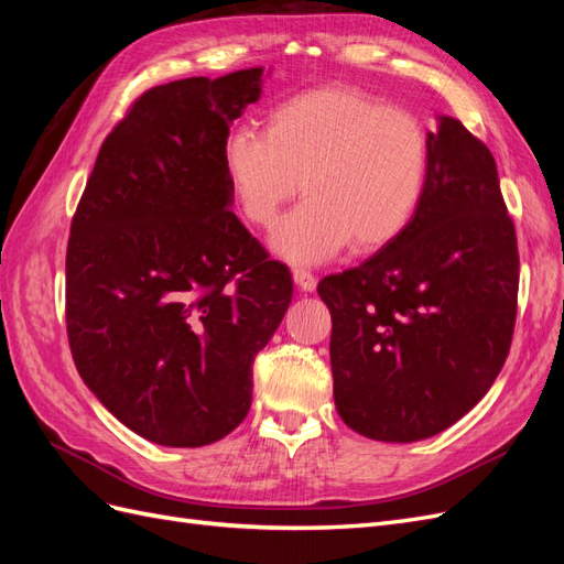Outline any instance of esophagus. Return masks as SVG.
Instances as JSON below:
<instances>
[{
	"label": "esophagus",
	"mask_w": 564,
	"mask_h": 564,
	"mask_svg": "<svg viewBox=\"0 0 564 564\" xmlns=\"http://www.w3.org/2000/svg\"><path fill=\"white\" fill-rule=\"evenodd\" d=\"M292 275H294V282L299 284L301 292H313V289L317 286V280H315V275H313L311 270H305V268H294V270H292Z\"/></svg>",
	"instance_id": "1"
}]
</instances>
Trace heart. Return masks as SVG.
<instances>
[{
	"mask_svg": "<svg viewBox=\"0 0 564 564\" xmlns=\"http://www.w3.org/2000/svg\"><path fill=\"white\" fill-rule=\"evenodd\" d=\"M230 191L251 226L270 230L289 261L319 263L344 247L369 253L412 224L429 178L431 143L421 119L352 87H322L282 100L263 133L237 129L226 143Z\"/></svg>",
	"mask_w": 564,
	"mask_h": 564,
	"instance_id": "b5f03b06",
	"label": "heart"
}]
</instances>
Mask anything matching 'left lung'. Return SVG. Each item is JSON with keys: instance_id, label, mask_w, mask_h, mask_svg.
I'll list each match as a JSON object with an SVG mask.
<instances>
[{"instance_id": "obj_1", "label": "left lung", "mask_w": 564, "mask_h": 564, "mask_svg": "<svg viewBox=\"0 0 564 564\" xmlns=\"http://www.w3.org/2000/svg\"><path fill=\"white\" fill-rule=\"evenodd\" d=\"M421 207L395 242L324 278L334 402L369 440L449 429L497 381L513 340L520 253L489 148L454 117L429 133Z\"/></svg>"}]
</instances>
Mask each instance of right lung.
I'll return each mask as SVG.
<instances>
[{
  "label": "right lung",
  "instance_id": "1",
  "mask_svg": "<svg viewBox=\"0 0 564 564\" xmlns=\"http://www.w3.org/2000/svg\"><path fill=\"white\" fill-rule=\"evenodd\" d=\"M261 67L187 77L133 100L98 150L65 253V324L84 383L164 447L226 437L251 406L253 357L292 272L230 209V124Z\"/></svg>",
  "mask_w": 564,
  "mask_h": 564
}]
</instances>
